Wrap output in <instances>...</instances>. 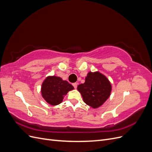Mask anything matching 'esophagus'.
<instances>
[{
	"mask_svg": "<svg viewBox=\"0 0 152 152\" xmlns=\"http://www.w3.org/2000/svg\"><path fill=\"white\" fill-rule=\"evenodd\" d=\"M73 86L74 87L75 89H77V83H73Z\"/></svg>",
	"mask_w": 152,
	"mask_h": 152,
	"instance_id": "1",
	"label": "esophagus"
}]
</instances>
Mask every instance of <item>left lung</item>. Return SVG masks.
<instances>
[{"label":"left lung","mask_w":152,"mask_h":152,"mask_svg":"<svg viewBox=\"0 0 152 152\" xmlns=\"http://www.w3.org/2000/svg\"><path fill=\"white\" fill-rule=\"evenodd\" d=\"M77 89L85 103L93 108L101 107L110 97L112 91L110 82L99 72H89L84 84H79Z\"/></svg>","instance_id":"left-lung-1"}]
</instances>
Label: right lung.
Instances as JSON below:
<instances>
[{
    "label": "right lung",
    "instance_id": "add662e5",
    "mask_svg": "<svg viewBox=\"0 0 152 152\" xmlns=\"http://www.w3.org/2000/svg\"><path fill=\"white\" fill-rule=\"evenodd\" d=\"M74 89L66 80H63L61 77L48 76L42 82L41 93L45 102L50 105L56 106L60 104L64 96L68 91Z\"/></svg>",
    "mask_w": 152,
    "mask_h": 152
}]
</instances>
